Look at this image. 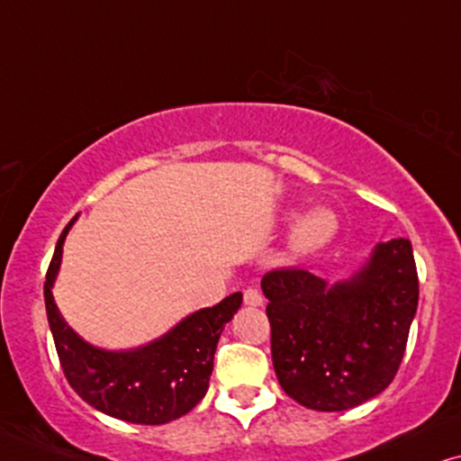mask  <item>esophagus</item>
Returning a JSON list of instances; mask_svg holds the SVG:
<instances>
[{"mask_svg":"<svg viewBox=\"0 0 461 461\" xmlns=\"http://www.w3.org/2000/svg\"><path fill=\"white\" fill-rule=\"evenodd\" d=\"M244 303L253 305V308H257V305H261L263 303L261 293L257 291V288H247V291H244Z\"/></svg>","mask_w":461,"mask_h":461,"instance_id":"obj_1","label":"esophagus"}]
</instances>
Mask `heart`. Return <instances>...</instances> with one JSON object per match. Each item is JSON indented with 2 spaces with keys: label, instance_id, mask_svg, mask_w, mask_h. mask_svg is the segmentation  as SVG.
I'll return each mask as SVG.
<instances>
[{
  "label": "heart",
  "instance_id": "b5f03b06",
  "mask_svg": "<svg viewBox=\"0 0 461 461\" xmlns=\"http://www.w3.org/2000/svg\"><path fill=\"white\" fill-rule=\"evenodd\" d=\"M337 227H339V221H337V214L333 211L314 208V211L297 221L291 236V247L294 253L302 255L327 247L335 238Z\"/></svg>",
  "mask_w": 461,
  "mask_h": 461
}]
</instances>
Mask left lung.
I'll return each mask as SVG.
<instances>
[{
    "mask_svg": "<svg viewBox=\"0 0 461 461\" xmlns=\"http://www.w3.org/2000/svg\"><path fill=\"white\" fill-rule=\"evenodd\" d=\"M261 288L276 377L293 401L346 411L392 384L420 299L407 238L377 244L349 280L329 285L308 269L282 267L263 276Z\"/></svg>",
    "mask_w": 461,
    "mask_h": 461,
    "instance_id": "8db88e82",
    "label": "left lung"
}]
</instances>
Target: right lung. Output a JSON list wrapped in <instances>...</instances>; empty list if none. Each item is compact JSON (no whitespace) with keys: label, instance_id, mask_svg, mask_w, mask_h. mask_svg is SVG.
I'll list each match as a JSON object with an SVG mask.
<instances>
[{"label":"right lung","instance_id":"add662e5","mask_svg":"<svg viewBox=\"0 0 461 461\" xmlns=\"http://www.w3.org/2000/svg\"><path fill=\"white\" fill-rule=\"evenodd\" d=\"M73 221L59 238L44 282L48 322L67 382L90 407L115 420L159 426L189 413L206 394L214 349L225 324L240 308L242 293L194 312L167 335L137 349L109 352L90 346L65 322L52 297Z\"/></svg>","mask_w":461,"mask_h":461}]
</instances>
